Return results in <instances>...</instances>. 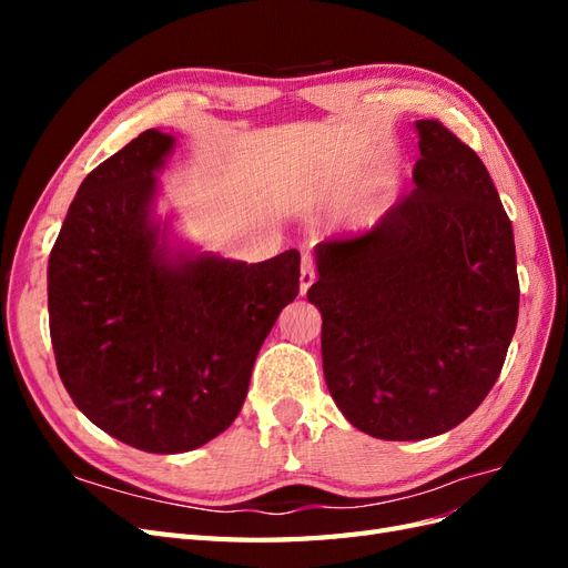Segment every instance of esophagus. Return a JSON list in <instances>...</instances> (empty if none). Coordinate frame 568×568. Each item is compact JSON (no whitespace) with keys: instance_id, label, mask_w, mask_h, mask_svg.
Returning a JSON list of instances; mask_svg holds the SVG:
<instances>
[{"instance_id":"esophagus-1","label":"esophagus","mask_w":568,"mask_h":568,"mask_svg":"<svg viewBox=\"0 0 568 568\" xmlns=\"http://www.w3.org/2000/svg\"><path fill=\"white\" fill-rule=\"evenodd\" d=\"M315 282V265L311 255H303L301 261V294L305 296V291L311 288V284Z\"/></svg>"}]
</instances>
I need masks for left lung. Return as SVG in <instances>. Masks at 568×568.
<instances>
[{
	"mask_svg": "<svg viewBox=\"0 0 568 568\" xmlns=\"http://www.w3.org/2000/svg\"><path fill=\"white\" fill-rule=\"evenodd\" d=\"M417 130L415 189L369 232L322 242L307 288L334 403L384 440L467 419L500 376L519 317L511 222L484 161L440 120Z\"/></svg>",
	"mask_w": 568,
	"mask_h": 568,
	"instance_id": "left-lung-1",
	"label": "left lung"
}]
</instances>
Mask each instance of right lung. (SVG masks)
<instances>
[{
  "mask_svg": "<svg viewBox=\"0 0 568 568\" xmlns=\"http://www.w3.org/2000/svg\"><path fill=\"white\" fill-rule=\"evenodd\" d=\"M173 146L146 130L97 165L47 270L68 395L101 432L159 455L201 448L236 419L257 351L301 284L296 248L255 265L170 253L151 205Z\"/></svg>",
  "mask_w": 568,
  "mask_h": 568,
  "instance_id": "obj_1",
  "label": "right lung"
}]
</instances>
